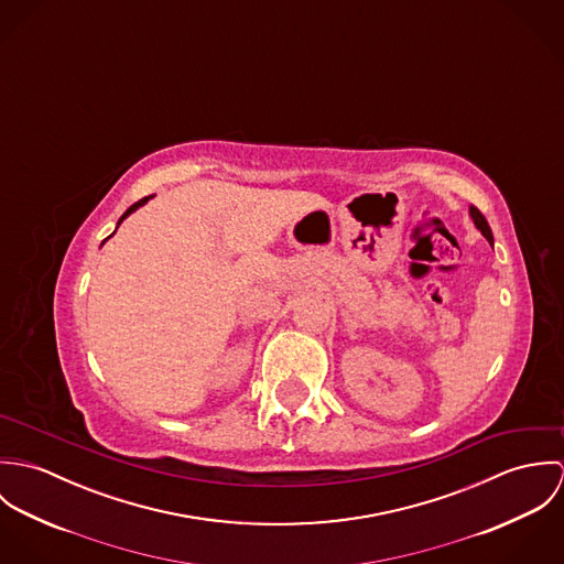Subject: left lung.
I'll return each mask as SVG.
<instances>
[{"label":"left lung","instance_id":"left-lung-1","mask_svg":"<svg viewBox=\"0 0 564 564\" xmlns=\"http://www.w3.org/2000/svg\"><path fill=\"white\" fill-rule=\"evenodd\" d=\"M469 215H471V219H474V224H476V228L482 232L484 237H486V241L492 245V232H490V226H488V221L484 219L482 213L476 208V206H471L469 208Z\"/></svg>","mask_w":564,"mask_h":564}]
</instances>
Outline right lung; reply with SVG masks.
I'll list each match as a JSON object with an SVG mask.
<instances>
[{"label": "right lung", "instance_id": "1", "mask_svg": "<svg viewBox=\"0 0 564 564\" xmlns=\"http://www.w3.org/2000/svg\"><path fill=\"white\" fill-rule=\"evenodd\" d=\"M152 197H154V195H150V197H143V199H141V202H137V204H132V206H130V208H128V210H126V213H123V215H121V219H119V224H117V228H119V226H121V221H123V219H126V217H130V215H132V213H134V210H139V208H141V206H143V204H148V202H150V199H152ZM110 237H112V235H110Z\"/></svg>", "mask_w": 564, "mask_h": 564}]
</instances>
